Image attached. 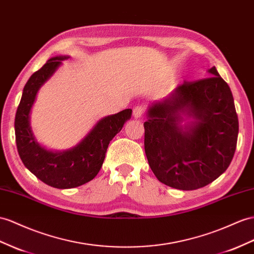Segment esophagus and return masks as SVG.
Here are the masks:
<instances>
[{"instance_id": "34e87169", "label": "esophagus", "mask_w": 254, "mask_h": 254, "mask_svg": "<svg viewBox=\"0 0 254 254\" xmlns=\"http://www.w3.org/2000/svg\"><path fill=\"white\" fill-rule=\"evenodd\" d=\"M142 114H144V107H142V106H137V107H135L133 109V116H134V118H136V119L140 118Z\"/></svg>"}]
</instances>
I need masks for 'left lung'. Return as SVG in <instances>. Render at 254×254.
Returning <instances> with one entry per match:
<instances>
[{
    "instance_id": "8db88e82",
    "label": "left lung",
    "mask_w": 254,
    "mask_h": 254,
    "mask_svg": "<svg viewBox=\"0 0 254 254\" xmlns=\"http://www.w3.org/2000/svg\"><path fill=\"white\" fill-rule=\"evenodd\" d=\"M210 77L178 86L147 109L145 152L159 181L196 190L229 167L235 153L238 118L232 91L217 68Z\"/></svg>"
}]
</instances>
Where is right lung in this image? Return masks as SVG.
<instances>
[{"instance_id": "obj_1", "label": "right lung", "mask_w": 254, "mask_h": 254, "mask_svg": "<svg viewBox=\"0 0 254 254\" xmlns=\"http://www.w3.org/2000/svg\"><path fill=\"white\" fill-rule=\"evenodd\" d=\"M68 56L53 57L25 83L15 118L19 157L28 170L44 184L57 189H71L92 180L103 165L110 140L131 119L132 109L103 117L84 137L66 150L55 151L42 146L30 125V114L38 91Z\"/></svg>"}]
</instances>
